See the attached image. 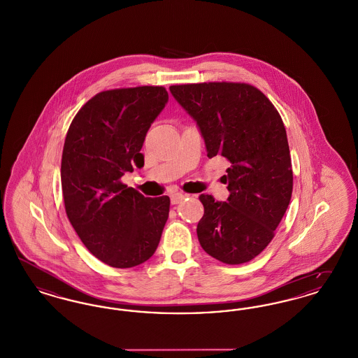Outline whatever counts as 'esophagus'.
Listing matches in <instances>:
<instances>
[{
	"label": "esophagus",
	"instance_id": "obj_1",
	"mask_svg": "<svg viewBox=\"0 0 358 358\" xmlns=\"http://www.w3.org/2000/svg\"><path fill=\"white\" fill-rule=\"evenodd\" d=\"M184 199H185V194H182V193H171V204H180Z\"/></svg>",
	"mask_w": 358,
	"mask_h": 358
}]
</instances>
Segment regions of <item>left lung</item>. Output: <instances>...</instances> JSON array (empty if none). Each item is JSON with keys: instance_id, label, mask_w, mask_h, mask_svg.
<instances>
[{"instance_id": "obj_1", "label": "left lung", "mask_w": 358, "mask_h": 358, "mask_svg": "<svg viewBox=\"0 0 358 358\" xmlns=\"http://www.w3.org/2000/svg\"><path fill=\"white\" fill-rule=\"evenodd\" d=\"M174 99L197 122L208 157L231 162L224 184L227 201L201 194L204 216L199 241L208 255L241 264L273 240L291 200L292 169L287 134L278 110L256 87L209 82L169 87Z\"/></svg>"}]
</instances>
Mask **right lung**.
Instances as JSON below:
<instances>
[{
  "mask_svg": "<svg viewBox=\"0 0 358 358\" xmlns=\"http://www.w3.org/2000/svg\"><path fill=\"white\" fill-rule=\"evenodd\" d=\"M168 99L159 85L102 91L67 131L60 171L66 213L87 250L115 268L150 259L169 217L168 196L145 197L120 181L143 166L145 136Z\"/></svg>",
  "mask_w": 358,
  "mask_h": 358,
  "instance_id": "1",
  "label": "right lung"
}]
</instances>
